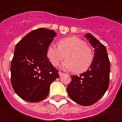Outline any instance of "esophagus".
<instances>
[{
    "instance_id": "34e87169",
    "label": "esophagus",
    "mask_w": 122,
    "mask_h": 122,
    "mask_svg": "<svg viewBox=\"0 0 122 122\" xmlns=\"http://www.w3.org/2000/svg\"><path fill=\"white\" fill-rule=\"evenodd\" d=\"M59 76H63V75H64V73H63V72H61V71H59Z\"/></svg>"
}]
</instances>
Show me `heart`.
Masks as SVG:
<instances>
[{
	"mask_svg": "<svg viewBox=\"0 0 122 122\" xmlns=\"http://www.w3.org/2000/svg\"><path fill=\"white\" fill-rule=\"evenodd\" d=\"M47 56L54 66H57L66 57L61 67L67 70H74L75 73L87 70L93 61L90 47L83 40L74 36L61 39L58 46L50 44L47 49Z\"/></svg>",
	"mask_w": 122,
	"mask_h": 122,
	"instance_id": "1",
	"label": "heart"
}]
</instances>
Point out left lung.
<instances>
[{"mask_svg": "<svg viewBox=\"0 0 122 122\" xmlns=\"http://www.w3.org/2000/svg\"><path fill=\"white\" fill-rule=\"evenodd\" d=\"M85 37L94 48L92 63L85 73L71 76L72 80L67 92L76 103L91 106L104 96L109 87L110 64L105 46L91 33H87Z\"/></svg>", "mask_w": 122, "mask_h": 122, "instance_id": "8db88e82", "label": "left lung"}]
</instances>
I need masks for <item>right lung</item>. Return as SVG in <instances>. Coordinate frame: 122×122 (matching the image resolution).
I'll list each match as a JSON object with an SVG mask.
<instances>
[{
  "instance_id": "1",
  "label": "right lung",
  "mask_w": 122,
  "mask_h": 122,
  "mask_svg": "<svg viewBox=\"0 0 122 122\" xmlns=\"http://www.w3.org/2000/svg\"><path fill=\"white\" fill-rule=\"evenodd\" d=\"M56 33L39 28L28 33L16 44L10 65V78L16 94L28 102L43 100L59 71L47 57V49Z\"/></svg>"
}]
</instances>
